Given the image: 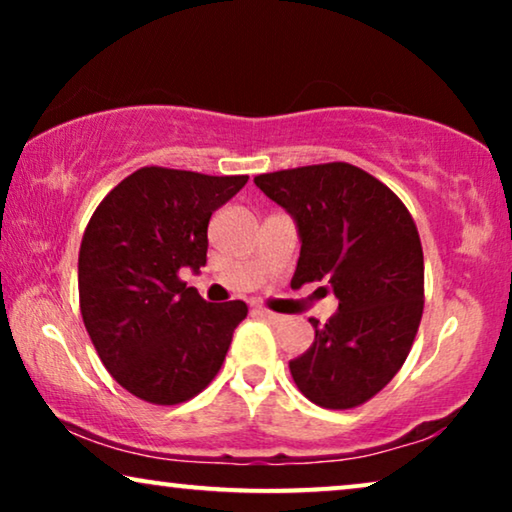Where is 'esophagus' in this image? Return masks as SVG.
<instances>
[{"label": "esophagus", "instance_id": "esophagus-1", "mask_svg": "<svg viewBox=\"0 0 512 512\" xmlns=\"http://www.w3.org/2000/svg\"><path fill=\"white\" fill-rule=\"evenodd\" d=\"M258 314H261V317H265V319H270V321H284V317L282 314H277V312H270V310H265V307H258L256 310Z\"/></svg>", "mask_w": 512, "mask_h": 512}]
</instances>
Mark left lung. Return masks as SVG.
Segmentation results:
<instances>
[{"label":"left lung","instance_id":"8db88e82","mask_svg":"<svg viewBox=\"0 0 512 512\" xmlns=\"http://www.w3.org/2000/svg\"><path fill=\"white\" fill-rule=\"evenodd\" d=\"M293 216L300 258L291 286L324 282L340 300L303 356L289 363L305 398L328 410L370 401L408 359L424 312V254L401 198L349 163L258 174ZM324 289V286H321Z\"/></svg>","mask_w":512,"mask_h":512}]
</instances>
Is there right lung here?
Instances as JSON below:
<instances>
[{
  "mask_svg": "<svg viewBox=\"0 0 512 512\" xmlns=\"http://www.w3.org/2000/svg\"><path fill=\"white\" fill-rule=\"evenodd\" d=\"M247 174L142 167L90 216L79 251L81 317L104 368L132 396L177 405L226 359L247 303H207L179 272L207 263L212 214Z\"/></svg>",
  "mask_w": 512,
  "mask_h": 512,
  "instance_id": "1",
  "label": "right lung"
}]
</instances>
